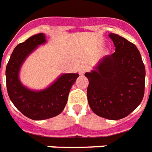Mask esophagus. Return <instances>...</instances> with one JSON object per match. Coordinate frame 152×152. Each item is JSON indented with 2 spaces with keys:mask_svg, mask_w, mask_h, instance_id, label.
I'll return each instance as SVG.
<instances>
[{
  "mask_svg": "<svg viewBox=\"0 0 152 152\" xmlns=\"http://www.w3.org/2000/svg\"><path fill=\"white\" fill-rule=\"evenodd\" d=\"M88 69H89V66H88V64H82L81 66L79 67V74H81V75H83Z\"/></svg>",
  "mask_w": 152,
  "mask_h": 152,
  "instance_id": "esophagus-1",
  "label": "esophagus"
}]
</instances>
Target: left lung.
<instances>
[{
	"instance_id": "left-lung-1",
	"label": "left lung",
	"mask_w": 152,
	"mask_h": 152,
	"mask_svg": "<svg viewBox=\"0 0 152 152\" xmlns=\"http://www.w3.org/2000/svg\"><path fill=\"white\" fill-rule=\"evenodd\" d=\"M115 47L112 55L100 60L88 78V104L96 115L108 119L128 116L144 96L146 70L137 47L124 37L109 34Z\"/></svg>"
}]
</instances>
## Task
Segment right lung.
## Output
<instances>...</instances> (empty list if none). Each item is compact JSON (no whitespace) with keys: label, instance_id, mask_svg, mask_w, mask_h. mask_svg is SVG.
Wrapping results in <instances>:
<instances>
[{"label":"right lung","instance_id":"right-lung-1","mask_svg":"<svg viewBox=\"0 0 152 152\" xmlns=\"http://www.w3.org/2000/svg\"><path fill=\"white\" fill-rule=\"evenodd\" d=\"M47 43L46 35H33L14 49L6 65V88L10 101L23 115L33 120H42L60 115L68 101L78 73L60 75L47 88L32 90L23 84L19 72L23 62L37 47Z\"/></svg>","mask_w":152,"mask_h":152}]
</instances>
